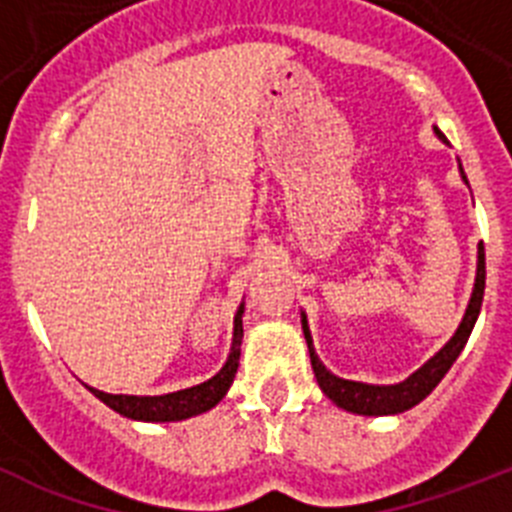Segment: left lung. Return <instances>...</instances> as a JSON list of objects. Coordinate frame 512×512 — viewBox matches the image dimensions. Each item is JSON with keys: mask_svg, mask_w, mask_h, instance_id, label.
<instances>
[{"mask_svg": "<svg viewBox=\"0 0 512 512\" xmlns=\"http://www.w3.org/2000/svg\"><path fill=\"white\" fill-rule=\"evenodd\" d=\"M436 135L446 143V135H441V130H436ZM461 179L467 182L464 169H461ZM482 297H485V246L479 243L477 279H474L472 300H469L467 312H464L459 328H456L451 341L446 343V346L433 356V359L425 361L418 372L410 374V377L400 384H364V382H351V379H341L336 377V374H330L323 366V361L318 359V354H315V348H312L310 328H307V318H305V312H302V333H305L307 348H310L312 372H315L320 390H323L330 400L336 402L338 408L356 415H397L415 408L420 400H425V397L436 390V384L446 377V372L451 369L456 356L461 354V348L467 346V338L469 333H472L474 323H477L479 307H482Z\"/></svg>", "mask_w": 512, "mask_h": 512, "instance_id": "obj_1", "label": "left lung"}]
</instances>
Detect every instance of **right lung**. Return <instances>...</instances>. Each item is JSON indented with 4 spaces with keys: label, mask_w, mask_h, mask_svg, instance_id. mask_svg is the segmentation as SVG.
<instances>
[{
    "label": "right lung",
    "mask_w": 512,
    "mask_h": 512,
    "mask_svg": "<svg viewBox=\"0 0 512 512\" xmlns=\"http://www.w3.org/2000/svg\"><path fill=\"white\" fill-rule=\"evenodd\" d=\"M243 302L235 312L233 320V346H230L228 361L223 369L207 382L189 387V390L169 392V395H153V397H138V395H110V392L94 390L87 387L94 397L112 408L115 413L125 415L130 420H146V423H171V420H184L192 415L207 413L215 408L217 402L223 400L225 392L233 384L235 372H238V359H241V341H243Z\"/></svg>",
    "instance_id": "1"
}]
</instances>
